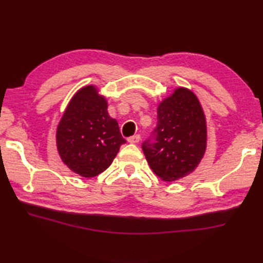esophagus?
<instances>
[{
  "mask_svg": "<svg viewBox=\"0 0 263 263\" xmlns=\"http://www.w3.org/2000/svg\"><path fill=\"white\" fill-rule=\"evenodd\" d=\"M140 136L139 135H135V136H132V137H130V138H127V141L130 142V143H138L139 141H140Z\"/></svg>",
  "mask_w": 263,
  "mask_h": 263,
  "instance_id": "1",
  "label": "esophagus"
}]
</instances>
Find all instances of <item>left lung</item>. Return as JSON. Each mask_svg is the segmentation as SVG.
I'll use <instances>...</instances> for the list:
<instances>
[{
	"label": "left lung",
	"instance_id": "1",
	"mask_svg": "<svg viewBox=\"0 0 263 263\" xmlns=\"http://www.w3.org/2000/svg\"><path fill=\"white\" fill-rule=\"evenodd\" d=\"M157 120L142 150L155 174L173 182L192 173L202 159L205 117L197 96L186 88H177L159 104Z\"/></svg>",
	"mask_w": 263,
	"mask_h": 263
}]
</instances>
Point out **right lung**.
<instances>
[{"mask_svg": "<svg viewBox=\"0 0 263 263\" xmlns=\"http://www.w3.org/2000/svg\"><path fill=\"white\" fill-rule=\"evenodd\" d=\"M122 137L107 102L93 86L83 87L66 107L57 131V146L63 163L83 177H93L113 163Z\"/></svg>", "mask_w": 263, "mask_h": 263, "instance_id": "right-lung-1", "label": "right lung"}]
</instances>
